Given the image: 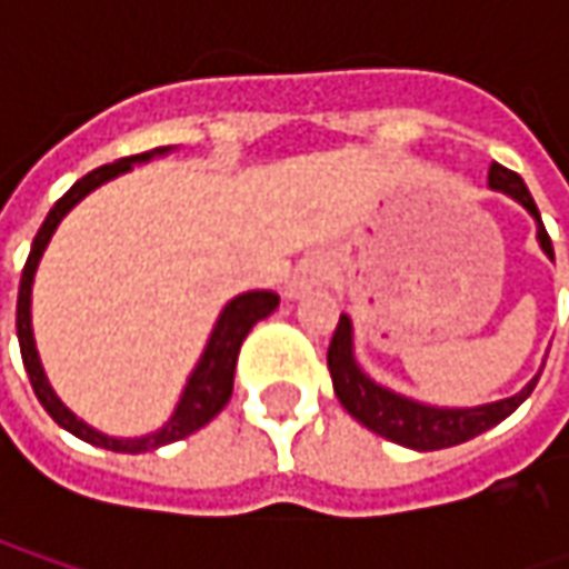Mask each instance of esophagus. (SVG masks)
Segmentation results:
<instances>
[{
    "label": "esophagus",
    "instance_id": "1",
    "mask_svg": "<svg viewBox=\"0 0 569 569\" xmlns=\"http://www.w3.org/2000/svg\"><path fill=\"white\" fill-rule=\"evenodd\" d=\"M329 278V259L322 256V252H310V256H303L300 262H297L295 278H291V297L303 295V291H310V288H317Z\"/></svg>",
    "mask_w": 569,
    "mask_h": 569
}]
</instances>
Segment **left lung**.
<instances>
[{"mask_svg": "<svg viewBox=\"0 0 569 569\" xmlns=\"http://www.w3.org/2000/svg\"><path fill=\"white\" fill-rule=\"evenodd\" d=\"M488 183H491V189H500V192L513 196L516 202L536 218L538 243H541V250H545L548 259H555L551 237H548V230L541 224L536 199L526 189L522 177L513 173V170H507V167L491 164ZM329 373H332V386H336L339 402L345 405V411L355 421H361L367 430L380 433V437L399 443V447L421 449V452L459 447V443H466L471 437L497 427L532 396L538 377H541V373H536L510 399L475 405V408H437V405L415 402V399H405L399 392L373 382L358 367V361H355V341H351V319L345 317V313L339 317L336 336L329 341Z\"/></svg>", "mask_w": 569, "mask_h": 569, "instance_id": "left-lung-1", "label": "left lung"}]
</instances>
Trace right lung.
<instances>
[{"label": "right lung", "mask_w": 569, "mask_h": 569, "mask_svg": "<svg viewBox=\"0 0 569 569\" xmlns=\"http://www.w3.org/2000/svg\"><path fill=\"white\" fill-rule=\"evenodd\" d=\"M170 148H154V151H144V154H132V158H122L117 164H103L98 170H91L88 177H81L76 187L69 189L47 214V221L40 224L37 237L31 243V256L24 262V272H21V288H18V313H14V326H18V345H21V361L24 370L31 377L33 392L40 405L47 408V415L53 418L56 425L66 427L69 433H76L78 440L91 443V447L113 449V452H148V449L167 447V443H177L189 433H196L199 427H206L224 405L230 402V392H233V367H237V355H240V345L250 336V329L272 313L278 307V295L272 291H247V295L233 297L228 307L221 310V317L214 322L211 336H208L206 351L196 363V370L189 373L187 389L180 396V402L173 408L170 421L154 433H144V437H107L91 425H84L81 418H76L66 405L59 402V396L53 392V386L47 382L43 373V363L37 355V345H33V329H31V284L33 272L40 266V256L47 250L53 230L59 228V221L72 211V208L100 183L120 177L126 170H132V164H142L151 161L154 154H167Z\"/></svg>", "instance_id": "add662e5"}]
</instances>
